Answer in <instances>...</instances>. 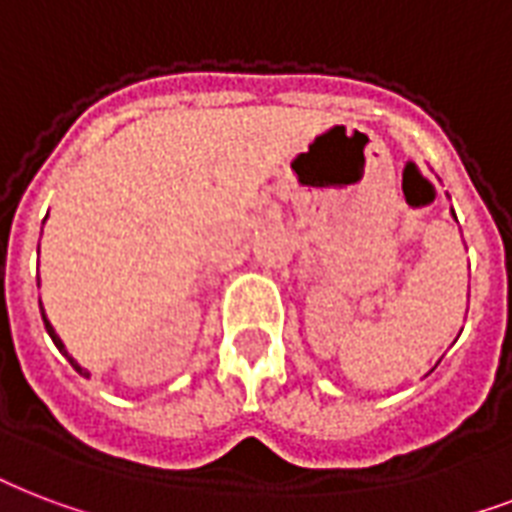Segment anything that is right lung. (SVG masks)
Masks as SVG:
<instances>
[{
	"instance_id": "obj_1",
	"label": "right lung",
	"mask_w": 512,
	"mask_h": 512,
	"mask_svg": "<svg viewBox=\"0 0 512 512\" xmlns=\"http://www.w3.org/2000/svg\"><path fill=\"white\" fill-rule=\"evenodd\" d=\"M37 284H39V282H37ZM42 322H45V330H48V335H50V338H53V343H56V346H58V351H61V354H64L66 360H69V365H72V368L77 370V373H80V376H85V378L91 376V373H88V370H85L83 365H80V362L74 360L72 354H69V351H66L64 341H61V338H58V335H56V330H53V325H50V322H48V317H45V308H42Z\"/></svg>"
}]
</instances>
